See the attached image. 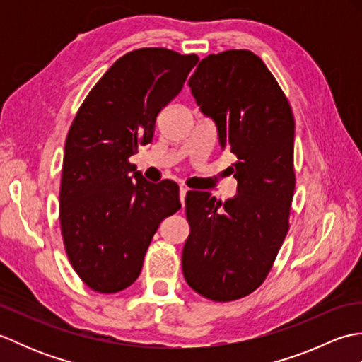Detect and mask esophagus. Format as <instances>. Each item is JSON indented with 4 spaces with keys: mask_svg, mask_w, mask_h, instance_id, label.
<instances>
[{
    "mask_svg": "<svg viewBox=\"0 0 362 362\" xmlns=\"http://www.w3.org/2000/svg\"><path fill=\"white\" fill-rule=\"evenodd\" d=\"M187 193H188V188H185V187H180L179 194H180V202H182V206L185 205V197H187Z\"/></svg>",
    "mask_w": 362,
    "mask_h": 362,
    "instance_id": "obj_1",
    "label": "esophagus"
}]
</instances>
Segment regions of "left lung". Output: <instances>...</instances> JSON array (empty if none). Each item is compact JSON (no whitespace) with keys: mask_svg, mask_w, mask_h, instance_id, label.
<instances>
[{"mask_svg":"<svg viewBox=\"0 0 362 362\" xmlns=\"http://www.w3.org/2000/svg\"><path fill=\"white\" fill-rule=\"evenodd\" d=\"M197 105L236 157L238 193L226 202L188 191L182 269L197 294L232 302L255 291L289 230L296 188L294 115L263 60L228 49L201 60L188 81Z\"/></svg>","mask_w":362,"mask_h":362,"instance_id":"8db88e82","label":"left lung"}]
</instances>
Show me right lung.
Listing matches in <instances>:
<instances>
[{
	"label": "right lung",
	"mask_w": 362,
	"mask_h": 362,
	"mask_svg": "<svg viewBox=\"0 0 362 362\" xmlns=\"http://www.w3.org/2000/svg\"><path fill=\"white\" fill-rule=\"evenodd\" d=\"M199 62L166 48L119 57L90 90L68 130L59 218L68 259L96 292L130 286L160 222L180 209L179 185L151 183L129 157L152 141L160 110Z\"/></svg>",
	"instance_id": "add662e5"
}]
</instances>
